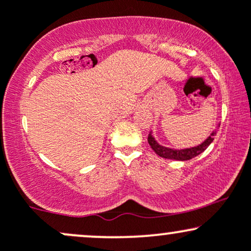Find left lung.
Instances as JSON below:
<instances>
[{"mask_svg": "<svg viewBox=\"0 0 251 251\" xmlns=\"http://www.w3.org/2000/svg\"><path fill=\"white\" fill-rule=\"evenodd\" d=\"M216 134V131L212 132L210 134V137L208 139L204 140L201 145L195 146V148H190V149H184V150H174V149H169L165 148V146L159 145L157 142H155L154 137L151 133H149V138L148 142L151 146V149L157 153L159 157L165 158V159H175V160H190L192 158L197 157L198 154H201V152L205 151L206 148L212 143L214 140V135Z\"/></svg>", "mask_w": 251, "mask_h": 251, "instance_id": "1", "label": "left lung"}]
</instances>
